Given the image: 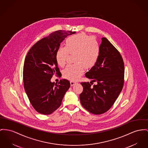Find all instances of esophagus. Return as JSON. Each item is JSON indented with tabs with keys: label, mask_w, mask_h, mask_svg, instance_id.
Here are the masks:
<instances>
[{
	"label": "esophagus",
	"mask_w": 148,
	"mask_h": 148,
	"mask_svg": "<svg viewBox=\"0 0 148 148\" xmlns=\"http://www.w3.org/2000/svg\"><path fill=\"white\" fill-rule=\"evenodd\" d=\"M76 84H77L76 82H75V81H70V84H71V86H73V85H75Z\"/></svg>",
	"instance_id": "34e87169"
}]
</instances>
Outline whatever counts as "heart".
<instances>
[{
  "mask_svg": "<svg viewBox=\"0 0 148 148\" xmlns=\"http://www.w3.org/2000/svg\"><path fill=\"white\" fill-rule=\"evenodd\" d=\"M65 47H60L57 50L56 59L60 67L66 63L69 54H75L74 64L68 66L63 71L64 78L75 81L83 74L85 69L92 68L98 60L100 48L94 36L80 33L66 40Z\"/></svg>",
  "mask_w": 148,
  "mask_h": 148,
  "instance_id": "heart-1",
  "label": "heart"
}]
</instances>
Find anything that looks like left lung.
<instances>
[{
    "label": "left lung",
    "mask_w": 148,
    "mask_h": 148,
    "mask_svg": "<svg viewBox=\"0 0 148 148\" xmlns=\"http://www.w3.org/2000/svg\"><path fill=\"white\" fill-rule=\"evenodd\" d=\"M100 53L97 64L85 74L96 82L91 87L89 82H81L83 91L79 95L82 106L90 113L101 114L114 103L124 84V63L121 55L106 38H101Z\"/></svg>",
    "instance_id": "obj_1"
}]
</instances>
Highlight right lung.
Listing matches in <instances>:
<instances>
[{
  "mask_svg": "<svg viewBox=\"0 0 148 148\" xmlns=\"http://www.w3.org/2000/svg\"><path fill=\"white\" fill-rule=\"evenodd\" d=\"M71 31L58 30L38 41L27 53L25 60L23 78L24 88L34 108L48 115L59 108L70 87L69 80L62 79L58 84L51 82L53 75L61 73L56 59L60 43Z\"/></svg>",
  "mask_w": 148,
  "mask_h": 148,
  "instance_id": "add662e5",
  "label": "right lung"
}]
</instances>
